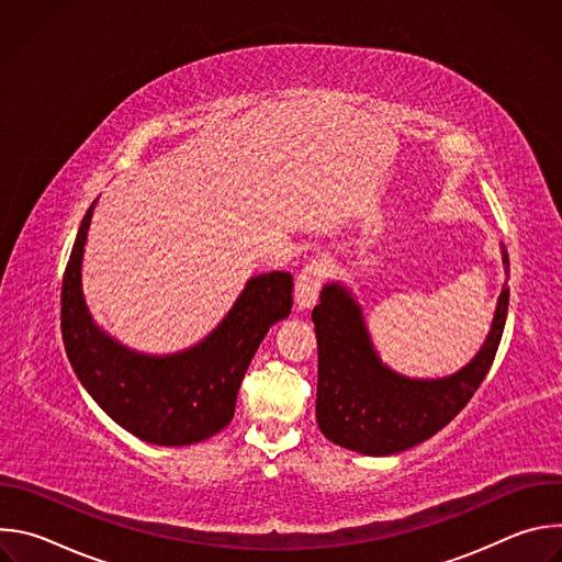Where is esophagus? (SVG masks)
I'll return each mask as SVG.
<instances>
[{"mask_svg":"<svg viewBox=\"0 0 562 562\" xmlns=\"http://www.w3.org/2000/svg\"><path fill=\"white\" fill-rule=\"evenodd\" d=\"M327 276L325 260H311L295 280V304L297 308H311L317 302L319 289H323Z\"/></svg>","mask_w":562,"mask_h":562,"instance_id":"obj_1","label":"esophagus"}]
</instances>
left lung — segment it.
Masks as SVG:
<instances>
[{
	"label": "left lung",
	"instance_id": "obj_1",
	"mask_svg": "<svg viewBox=\"0 0 562 562\" xmlns=\"http://www.w3.org/2000/svg\"><path fill=\"white\" fill-rule=\"evenodd\" d=\"M501 254L509 276L505 245ZM507 306L505 282L483 347L456 373L425 380L386 367L371 342L360 302L345 284L327 282L311 313L317 338L319 431L364 456H391L429 440L464 409L485 380L503 338Z\"/></svg>",
	"mask_w": 562,
	"mask_h": 562
}]
</instances>
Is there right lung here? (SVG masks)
Masks as SVG:
<instances>
[{
  "mask_svg": "<svg viewBox=\"0 0 562 562\" xmlns=\"http://www.w3.org/2000/svg\"><path fill=\"white\" fill-rule=\"evenodd\" d=\"M95 202L79 224L61 282V338L70 367L102 412L139 440L159 447L202 442L231 423L260 342L291 313L293 278L284 271L249 278L222 323L184 351L128 349L95 325L82 291Z\"/></svg>",
  "mask_w": 562,
  "mask_h": 562,
  "instance_id": "right-lung-1",
  "label": "right lung"
}]
</instances>
